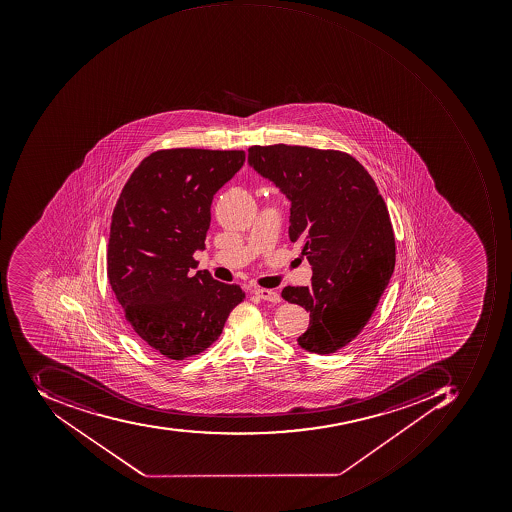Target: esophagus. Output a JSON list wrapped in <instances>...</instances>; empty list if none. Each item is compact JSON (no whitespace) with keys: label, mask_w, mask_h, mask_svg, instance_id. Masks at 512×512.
<instances>
[{"label":"esophagus","mask_w":512,"mask_h":512,"mask_svg":"<svg viewBox=\"0 0 512 512\" xmlns=\"http://www.w3.org/2000/svg\"><path fill=\"white\" fill-rule=\"evenodd\" d=\"M254 293H256V296H259V298L264 299V301H270V303H279V301H281V296H279V293L275 292V290L256 289Z\"/></svg>","instance_id":"obj_1"}]
</instances>
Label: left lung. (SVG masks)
<instances>
[{
    "mask_svg": "<svg viewBox=\"0 0 512 512\" xmlns=\"http://www.w3.org/2000/svg\"><path fill=\"white\" fill-rule=\"evenodd\" d=\"M248 164L290 202L289 237L312 265L309 287H286L282 298L310 312L298 345L332 354L371 318L394 272L393 226L365 167L338 150L253 146Z\"/></svg>",
    "mask_w": 512,
    "mask_h": 512,
    "instance_id": "1",
    "label": "left lung"
}]
</instances>
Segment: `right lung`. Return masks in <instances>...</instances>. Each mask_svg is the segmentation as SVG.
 <instances>
[{
	"instance_id": "1",
	"label": "right lung",
	"mask_w": 512,
	"mask_h": 512,
	"mask_svg": "<svg viewBox=\"0 0 512 512\" xmlns=\"http://www.w3.org/2000/svg\"><path fill=\"white\" fill-rule=\"evenodd\" d=\"M244 150L171 149L136 167L113 211L107 275L133 334L172 360L222 334L245 293L197 270L216 192L244 166Z\"/></svg>"
}]
</instances>
